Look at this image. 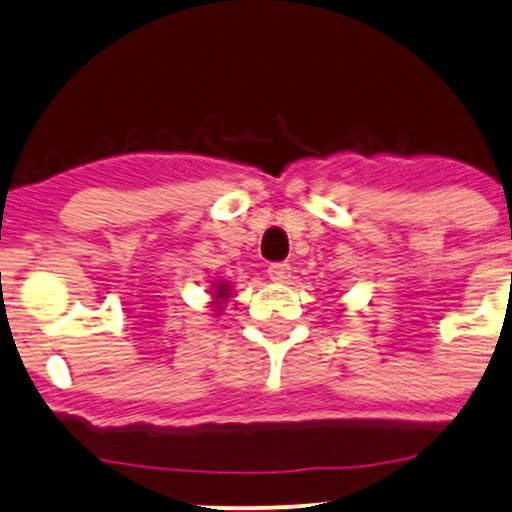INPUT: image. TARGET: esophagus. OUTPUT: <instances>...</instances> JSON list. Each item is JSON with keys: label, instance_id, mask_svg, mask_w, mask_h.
Returning a JSON list of instances; mask_svg holds the SVG:
<instances>
[{"label": "esophagus", "instance_id": "obj_1", "mask_svg": "<svg viewBox=\"0 0 512 512\" xmlns=\"http://www.w3.org/2000/svg\"><path fill=\"white\" fill-rule=\"evenodd\" d=\"M268 275H270V280L285 282L287 278H290V263H270Z\"/></svg>", "mask_w": 512, "mask_h": 512}]
</instances>
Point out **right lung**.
<instances>
[{"label":"right lung","mask_w":512,"mask_h":512,"mask_svg":"<svg viewBox=\"0 0 512 512\" xmlns=\"http://www.w3.org/2000/svg\"><path fill=\"white\" fill-rule=\"evenodd\" d=\"M213 297H215L213 304L220 309V304L225 302L227 297H230V285H225V282H215V294H213Z\"/></svg>","instance_id":"1"}]
</instances>
